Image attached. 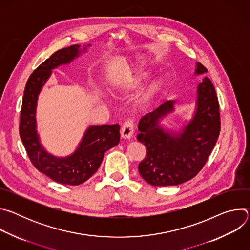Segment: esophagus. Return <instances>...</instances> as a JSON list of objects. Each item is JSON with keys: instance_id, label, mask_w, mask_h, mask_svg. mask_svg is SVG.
<instances>
[{"instance_id": "34e87169", "label": "esophagus", "mask_w": 250, "mask_h": 250, "mask_svg": "<svg viewBox=\"0 0 250 250\" xmlns=\"http://www.w3.org/2000/svg\"><path fill=\"white\" fill-rule=\"evenodd\" d=\"M133 124L132 122H125L124 124V125L122 126V129H121V136L123 138H125V139H129L132 137L133 135Z\"/></svg>"}]
</instances>
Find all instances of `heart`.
Listing matches in <instances>:
<instances>
[{"label": "heart", "instance_id": "heart-1", "mask_svg": "<svg viewBox=\"0 0 250 250\" xmlns=\"http://www.w3.org/2000/svg\"><path fill=\"white\" fill-rule=\"evenodd\" d=\"M146 78H147L146 73H136V74L128 73L124 77L122 81V84H121L122 91L130 92L132 90H135L136 88L141 86V84L144 83V81ZM160 87H161V83L159 81H155L151 83L145 92H142L136 99V105L138 108L140 109L145 108V106L148 104V102L152 99V97L158 92Z\"/></svg>", "mask_w": 250, "mask_h": 250}]
</instances>
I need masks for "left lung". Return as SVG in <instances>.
<instances>
[{"label": "left lung", "mask_w": 250, "mask_h": 250, "mask_svg": "<svg viewBox=\"0 0 250 250\" xmlns=\"http://www.w3.org/2000/svg\"><path fill=\"white\" fill-rule=\"evenodd\" d=\"M207 68L197 63L196 74ZM197 108L193 119L180 133L166 131L161 120L174 111L175 101H166L138 124L137 140L146 155L138 165L139 174L152 186H176L194 178L206 164L221 130L220 104L211 81L205 79L197 88Z\"/></svg>", "instance_id": "8db88e82"}]
</instances>
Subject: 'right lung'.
I'll list each match as a JSON object with an SVG mask.
<instances>
[{
    "instance_id": "right-lung-1",
    "label": "right lung",
    "mask_w": 250,
    "mask_h": 250,
    "mask_svg": "<svg viewBox=\"0 0 250 250\" xmlns=\"http://www.w3.org/2000/svg\"><path fill=\"white\" fill-rule=\"evenodd\" d=\"M80 52V45L59 49L33 71L24 88L19 127L20 136L33 166L53 181L72 186L87 181L99 169L104 152L120 142V125L117 124L90 126L76 151L67 157H55L41 145L35 121L39 94L51 75V70L70 63Z\"/></svg>"
}]
</instances>
